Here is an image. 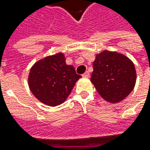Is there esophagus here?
I'll use <instances>...</instances> for the list:
<instances>
[{
  "label": "esophagus",
  "instance_id": "esophagus-1",
  "mask_svg": "<svg viewBox=\"0 0 150 150\" xmlns=\"http://www.w3.org/2000/svg\"><path fill=\"white\" fill-rule=\"evenodd\" d=\"M89 76H90V74L88 72H84L83 74V77H84V78H88Z\"/></svg>",
  "mask_w": 150,
  "mask_h": 150
}]
</instances>
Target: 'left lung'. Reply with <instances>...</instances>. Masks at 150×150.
Returning a JSON list of instances; mask_svg holds the SVG:
<instances>
[{"label":"left lung","mask_w":150,"mask_h":150,"mask_svg":"<svg viewBox=\"0 0 150 150\" xmlns=\"http://www.w3.org/2000/svg\"><path fill=\"white\" fill-rule=\"evenodd\" d=\"M93 67L91 82L99 95L109 103L124 99L135 86L134 64L121 53L105 50L96 55Z\"/></svg>","instance_id":"8db88e82"}]
</instances>
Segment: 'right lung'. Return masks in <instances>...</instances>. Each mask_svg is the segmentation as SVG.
I'll return each mask as SVG.
<instances>
[{
  "label": "right lung",
  "instance_id": "right-lung-1",
  "mask_svg": "<svg viewBox=\"0 0 150 150\" xmlns=\"http://www.w3.org/2000/svg\"><path fill=\"white\" fill-rule=\"evenodd\" d=\"M80 78L72 65H67L63 53L59 52L46 57L32 67L28 85L38 100L53 107L65 102Z\"/></svg>",
  "mask_w": 150,
  "mask_h": 150
}]
</instances>
